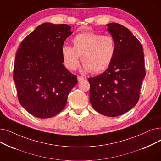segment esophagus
<instances>
[{"mask_svg":"<svg viewBox=\"0 0 161 161\" xmlns=\"http://www.w3.org/2000/svg\"><path fill=\"white\" fill-rule=\"evenodd\" d=\"M84 79L85 78H83V77H82V76H78V81H81Z\"/></svg>","mask_w":161,"mask_h":161,"instance_id":"esophagus-1","label":"esophagus"}]
</instances>
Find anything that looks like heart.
<instances>
[{
    "instance_id": "obj_1",
    "label": "heart",
    "mask_w": 161,
    "mask_h": 161,
    "mask_svg": "<svg viewBox=\"0 0 161 161\" xmlns=\"http://www.w3.org/2000/svg\"><path fill=\"white\" fill-rule=\"evenodd\" d=\"M73 47L64 45L62 56L64 64L69 70L78 67L80 60L86 71L98 74L107 69L116 53V43L110 36L94 32L80 33L73 38Z\"/></svg>"
}]
</instances>
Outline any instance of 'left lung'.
<instances>
[{
	"label": "left lung",
	"mask_w": 161,
	"mask_h": 161,
	"mask_svg": "<svg viewBox=\"0 0 161 161\" xmlns=\"http://www.w3.org/2000/svg\"><path fill=\"white\" fill-rule=\"evenodd\" d=\"M107 26L115 41L116 53L105 72L88 79L89 99L98 113L115 117L137 103L145 75V60L142 45L128 28L116 23Z\"/></svg>",
	"instance_id": "obj_1"
}]
</instances>
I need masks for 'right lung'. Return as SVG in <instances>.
I'll use <instances>...</instances> for the list:
<instances>
[{"label":"right lung","mask_w":161,"mask_h":161,"mask_svg":"<svg viewBox=\"0 0 161 161\" xmlns=\"http://www.w3.org/2000/svg\"><path fill=\"white\" fill-rule=\"evenodd\" d=\"M70 29L67 24H41L17 51L13 78L18 101L34 116L48 118L58 114L78 82L62 64V48L72 34Z\"/></svg>","instance_id":"add662e5"}]
</instances>
